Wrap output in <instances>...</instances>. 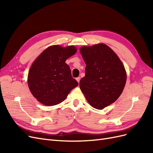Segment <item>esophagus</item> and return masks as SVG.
<instances>
[{
	"mask_svg": "<svg viewBox=\"0 0 153 153\" xmlns=\"http://www.w3.org/2000/svg\"><path fill=\"white\" fill-rule=\"evenodd\" d=\"M76 81L79 83L80 82V77H77L76 78Z\"/></svg>",
	"mask_w": 153,
	"mask_h": 153,
	"instance_id": "obj_1",
	"label": "esophagus"
}]
</instances>
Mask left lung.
I'll return each mask as SVG.
<instances>
[{
    "label": "left lung",
    "mask_w": 153,
    "mask_h": 153,
    "mask_svg": "<svg viewBox=\"0 0 153 153\" xmlns=\"http://www.w3.org/2000/svg\"><path fill=\"white\" fill-rule=\"evenodd\" d=\"M80 52L86 64L80 89L92 107L101 110L121 94L126 82V70L116 53L105 44L82 47Z\"/></svg>",
    "instance_id": "1"
}]
</instances>
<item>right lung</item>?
<instances>
[{
    "label": "right lung",
    "mask_w": 153,
    "mask_h": 153,
    "mask_svg": "<svg viewBox=\"0 0 153 153\" xmlns=\"http://www.w3.org/2000/svg\"><path fill=\"white\" fill-rule=\"evenodd\" d=\"M74 46L62 47L53 45L37 57L28 74V85L31 93L41 103L53 106L66 98L78 83L71 76L65 62L76 52Z\"/></svg>",
    "instance_id": "right-lung-1"
}]
</instances>
